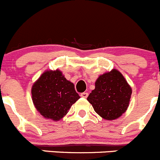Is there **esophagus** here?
I'll return each instance as SVG.
<instances>
[{
	"mask_svg": "<svg viewBox=\"0 0 160 160\" xmlns=\"http://www.w3.org/2000/svg\"><path fill=\"white\" fill-rule=\"evenodd\" d=\"M80 96L82 97V98H87L88 96V92H83V93L80 94Z\"/></svg>",
	"mask_w": 160,
	"mask_h": 160,
	"instance_id": "1",
	"label": "esophagus"
}]
</instances>
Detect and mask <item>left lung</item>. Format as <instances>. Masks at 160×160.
<instances>
[{
	"label": "left lung",
	"instance_id": "8db88e82",
	"mask_svg": "<svg viewBox=\"0 0 160 160\" xmlns=\"http://www.w3.org/2000/svg\"><path fill=\"white\" fill-rule=\"evenodd\" d=\"M132 89L122 73L116 69L97 79L95 88L88 101L98 115L107 120L118 118L129 107Z\"/></svg>",
	"mask_w": 160,
	"mask_h": 160
}]
</instances>
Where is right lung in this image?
<instances>
[{
    "mask_svg": "<svg viewBox=\"0 0 160 160\" xmlns=\"http://www.w3.org/2000/svg\"><path fill=\"white\" fill-rule=\"evenodd\" d=\"M33 103L46 118L58 121L79 98L74 84L67 80L59 70L42 74L31 89Z\"/></svg>",
    "mask_w": 160,
    "mask_h": 160,
    "instance_id": "right-lung-1",
    "label": "right lung"
}]
</instances>
